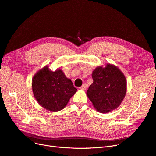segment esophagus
<instances>
[{"label":"esophagus","instance_id":"1","mask_svg":"<svg viewBox=\"0 0 156 156\" xmlns=\"http://www.w3.org/2000/svg\"><path fill=\"white\" fill-rule=\"evenodd\" d=\"M87 84H85V83L83 84L82 87H80V89L83 90H86V89H87Z\"/></svg>","mask_w":156,"mask_h":156}]
</instances>
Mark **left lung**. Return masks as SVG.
<instances>
[{"label":"left lung","instance_id":"1","mask_svg":"<svg viewBox=\"0 0 156 156\" xmlns=\"http://www.w3.org/2000/svg\"><path fill=\"white\" fill-rule=\"evenodd\" d=\"M93 83L87 96L99 112L107 113L118 108L126 93V80L123 73L114 65L97 67L92 74Z\"/></svg>","mask_w":156,"mask_h":156}]
</instances>
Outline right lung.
<instances>
[{
    "mask_svg": "<svg viewBox=\"0 0 156 156\" xmlns=\"http://www.w3.org/2000/svg\"><path fill=\"white\" fill-rule=\"evenodd\" d=\"M33 93L37 102L46 110L56 112L64 108L77 91L61 69L55 71L45 66L32 80Z\"/></svg>",
    "mask_w": 156,
    "mask_h": 156,
    "instance_id": "right-lung-1",
    "label": "right lung"
}]
</instances>
